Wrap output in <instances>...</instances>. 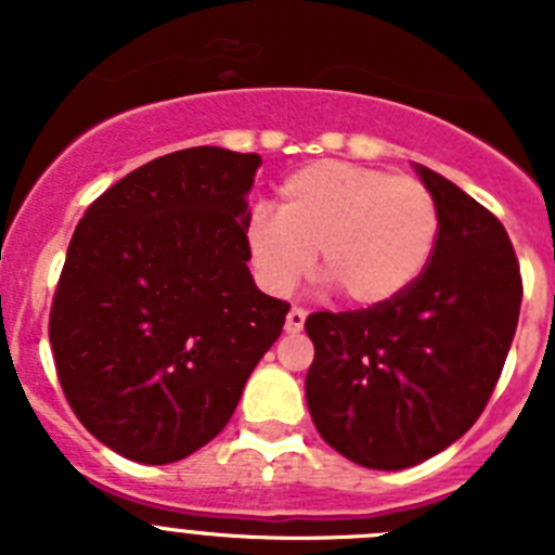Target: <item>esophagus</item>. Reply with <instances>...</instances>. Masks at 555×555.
Returning <instances> with one entry per match:
<instances>
[{"instance_id":"34e87169","label":"esophagus","mask_w":555,"mask_h":555,"mask_svg":"<svg viewBox=\"0 0 555 555\" xmlns=\"http://www.w3.org/2000/svg\"><path fill=\"white\" fill-rule=\"evenodd\" d=\"M306 317H308L306 308H292V311H288V317H286V331L288 333H300L302 325H306Z\"/></svg>"}]
</instances>
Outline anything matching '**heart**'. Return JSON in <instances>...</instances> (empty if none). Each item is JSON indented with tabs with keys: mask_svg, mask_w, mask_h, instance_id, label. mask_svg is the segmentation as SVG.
<instances>
[{
	"mask_svg": "<svg viewBox=\"0 0 555 555\" xmlns=\"http://www.w3.org/2000/svg\"><path fill=\"white\" fill-rule=\"evenodd\" d=\"M439 238L434 194L414 178L345 160H317L283 180L278 217L255 210L247 249L267 292L288 294L320 269L352 306H380L409 292Z\"/></svg>",
	"mask_w": 555,
	"mask_h": 555,
	"instance_id": "1",
	"label": "heart"
}]
</instances>
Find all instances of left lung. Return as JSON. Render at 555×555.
Returning <instances> with one entry per match:
<instances>
[{
    "label": "left lung",
    "instance_id": "8db88e82",
    "mask_svg": "<svg viewBox=\"0 0 555 555\" xmlns=\"http://www.w3.org/2000/svg\"><path fill=\"white\" fill-rule=\"evenodd\" d=\"M439 210L420 281L361 311L311 313V420L370 469H405L461 439L487 409L519 320L522 278L506 228L480 203L414 166Z\"/></svg>",
    "mask_w": 555,
    "mask_h": 555
}]
</instances>
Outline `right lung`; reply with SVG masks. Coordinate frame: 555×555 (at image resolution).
Listing matches in <instances>:
<instances>
[{"label": "right lung", "mask_w": 555, "mask_h": 555, "mask_svg": "<svg viewBox=\"0 0 555 555\" xmlns=\"http://www.w3.org/2000/svg\"><path fill=\"white\" fill-rule=\"evenodd\" d=\"M261 155L191 146L88 205L49 313L68 405L139 464H171L233 416L288 302L255 286L247 194Z\"/></svg>", "instance_id": "add662e5"}]
</instances>
